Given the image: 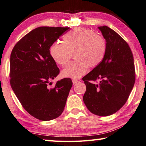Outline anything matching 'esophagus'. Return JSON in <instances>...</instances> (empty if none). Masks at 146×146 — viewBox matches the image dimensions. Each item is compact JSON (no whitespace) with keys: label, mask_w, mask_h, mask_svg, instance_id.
Returning a JSON list of instances; mask_svg holds the SVG:
<instances>
[{"label":"esophagus","mask_w":146,"mask_h":146,"mask_svg":"<svg viewBox=\"0 0 146 146\" xmlns=\"http://www.w3.org/2000/svg\"><path fill=\"white\" fill-rule=\"evenodd\" d=\"M72 82H73V84H77V83L78 82V80H75V79H73L72 80Z\"/></svg>","instance_id":"obj_1"}]
</instances>
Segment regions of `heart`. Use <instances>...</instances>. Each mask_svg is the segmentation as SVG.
Instances as JSON below:
<instances>
[{"label":"heart","instance_id":"b5f03b06","mask_svg":"<svg viewBox=\"0 0 146 146\" xmlns=\"http://www.w3.org/2000/svg\"><path fill=\"white\" fill-rule=\"evenodd\" d=\"M106 43L103 37L95 34L91 30L75 28L63 36L62 43L50 46V55L56 64L65 66L74 52L76 60L71 62L62 71L65 78H78L86 72L88 66H98L105 58Z\"/></svg>","mask_w":146,"mask_h":146}]
</instances>
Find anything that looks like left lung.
<instances>
[{"label": "left lung", "instance_id": "obj_1", "mask_svg": "<svg viewBox=\"0 0 146 146\" xmlns=\"http://www.w3.org/2000/svg\"><path fill=\"white\" fill-rule=\"evenodd\" d=\"M106 43L103 61L82 78L86 86L83 101L88 109L99 116L118 111L129 98L135 82L133 55L127 43L106 26L99 27ZM99 80L98 84L90 81Z\"/></svg>", "mask_w": 146, "mask_h": 146}]
</instances>
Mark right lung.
Returning a JSON list of instances; mask_svg holds the SVG:
<instances>
[{
    "label": "right lung",
    "instance_id": "1",
    "mask_svg": "<svg viewBox=\"0 0 146 146\" xmlns=\"http://www.w3.org/2000/svg\"><path fill=\"white\" fill-rule=\"evenodd\" d=\"M69 30V27L36 28L21 39L11 53V88L23 107L41 121L54 119L62 114L72 87L69 78L58 80L53 88L48 86L60 73L49 48Z\"/></svg>",
    "mask_w": 146,
    "mask_h": 146
}]
</instances>
